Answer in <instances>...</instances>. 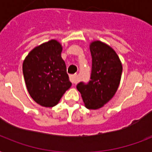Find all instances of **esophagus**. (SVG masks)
I'll list each match as a JSON object with an SVG mask.
<instances>
[{
    "instance_id": "obj_1",
    "label": "esophagus",
    "mask_w": 152,
    "mask_h": 152,
    "mask_svg": "<svg viewBox=\"0 0 152 152\" xmlns=\"http://www.w3.org/2000/svg\"><path fill=\"white\" fill-rule=\"evenodd\" d=\"M69 78H70V80H71V82L72 83H76L77 81H78L76 75H71V76H69Z\"/></svg>"
}]
</instances>
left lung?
<instances>
[{"label":"left lung","mask_w":152,"mask_h":152,"mask_svg":"<svg viewBox=\"0 0 152 152\" xmlns=\"http://www.w3.org/2000/svg\"><path fill=\"white\" fill-rule=\"evenodd\" d=\"M90 51L92 57L91 80L88 83H79L76 88L86 107L97 110L115 95L120 84L122 64L115 51L104 42H92Z\"/></svg>","instance_id":"left-lung-1"}]
</instances>
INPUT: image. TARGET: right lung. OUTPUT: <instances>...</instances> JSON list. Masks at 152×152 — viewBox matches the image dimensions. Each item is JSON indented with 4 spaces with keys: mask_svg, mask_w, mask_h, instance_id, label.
I'll use <instances>...</instances> for the list:
<instances>
[{
    "mask_svg": "<svg viewBox=\"0 0 152 152\" xmlns=\"http://www.w3.org/2000/svg\"><path fill=\"white\" fill-rule=\"evenodd\" d=\"M61 51V43L52 39L33 49L23 63L27 91L42 106H56L72 86Z\"/></svg>",
    "mask_w": 152,
    "mask_h": 152,
    "instance_id": "1",
    "label": "right lung"
}]
</instances>
